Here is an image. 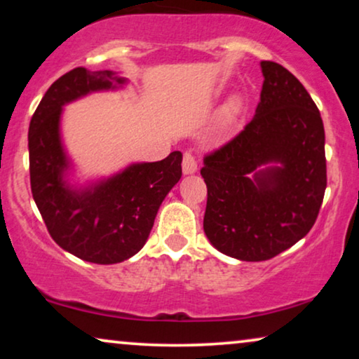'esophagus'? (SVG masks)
I'll list each match as a JSON object with an SVG mask.
<instances>
[{"mask_svg":"<svg viewBox=\"0 0 359 359\" xmlns=\"http://www.w3.org/2000/svg\"><path fill=\"white\" fill-rule=\"evenodd\" d=\"M198 171V163H196L194 155L191 151H186L183 156V173L184 175H193Z\"/></svg>","mask_w":359,"mask_h":359,"instance_id":"1","label":"esophagus"}]
</instances>
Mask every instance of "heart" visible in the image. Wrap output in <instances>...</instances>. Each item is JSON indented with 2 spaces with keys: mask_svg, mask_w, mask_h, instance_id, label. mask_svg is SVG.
<instances>
[{
  "mask_svg": "<svg viewBox=\"0 0 359 359\" xmlns=\"http://www.w3.org/2000/svg\"><path fill=\"white\" fill-rule=\"evenodd\" d=\"M245 109V100L242 95H232L227 101L224 102L222 107L219 109L217 119H215V134L224 135L232 129L238 117L242 116Z\"/></svg>",
  "mask_w": 359,
  "mask_h": 359,
  "instance_id": "obj_1",
  "label": "heart"
}]
</instances>
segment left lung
<instances>
[{
  "label": "left lung",
  "instance_id": "left-lung-1",
  "mask_svg": "<svg viewBox=\"0 0 359 359\" xmlns=\"http://www.w3.org/2000/svg\"><path fill=\"white\" fill-rule=\"evenodd\" d=\"M255 117L204 158V232L227 257L264 262L306 237L327 188L325 132L302 83L274 62Z\"/></svg>",
  "mask_w": 359,
  "mask_h": 359
}]
</instances>
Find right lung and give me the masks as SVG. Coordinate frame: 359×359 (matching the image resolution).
Segmentation results:
<instances>
[{
	"label": "right lung",
	"mask_w": 359,
	"mask_h": 359,
	"mask_svg": "<svg viewBox=\"0 0 359 359\" xmlns=\"http://www.w3.org/2000/svg\"><path fill=\"white\" fill-rule=\"evenodd\" d=\"M112 70L78 67L52 83L29 126L32 198L48 233L65 252L96 264H114L140 252L156 212L181 178V151L165 160L132 163L85 186L72 184L70 156L62 142L63 106L96 91L122 88Z\"/></svg>",
	"instance_id": "add662e5"
}]
</instances>
